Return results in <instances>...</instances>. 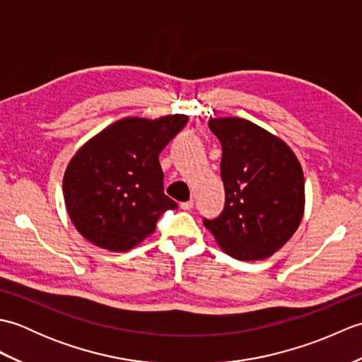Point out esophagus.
Listing matches in <instances>:
<instances>
[{"instance_id": "34e87169", "label": "esophagus", "mask_w": 362, "mask_h": 362, "mask_svg": "<svg viewBox=\"0 0 362 362\" xmlns=\"http://www.w3.org/2000/svg\"><path fill=\"white\" fill-rule=\"evenodd\" d=\"M193 205H194V201H193V199H189V201L180 204V209L182 210H191V209H193Z\"/></svg>"}]
</instances>
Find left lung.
<instances>
[{
	"label": "left lung",
	"instance_id": "8db88e82",
	"mask_svg": "<svg viewBox=\"0 0 362 362\" xmlns=\"http://www.w3.org/2000/svg\"><path fill=\"white\" fill-rule=\"evenodd\" d=\"M222 146L224 210L204 226L236 259L271 257L294 235L305 209V180L286 143L243 118H214Z\"/></svg>",
	"mask_w": 362,
	"mask_h": 362
}]
</instances>
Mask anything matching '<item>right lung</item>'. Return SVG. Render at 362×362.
Segmentation results:
<instances>
[{
    "instance_id": "1",
    "label": "right lung",
    "mask_w": 362,
    "mask_h": 362,
    "mask_svg": "<svg viewBox=\"0 0 362 362\" xmlns=\"http://www.w3.org/2000/svg\"><path fill=\"white\" fill-rule=\"evenodd\" d=\"M185 115L124 118L76 152L64 175L66 211L91 244L126 252L156 230L177 204L163 191L158 156L185 127Z\"/></svg>"
}]
</instances>
